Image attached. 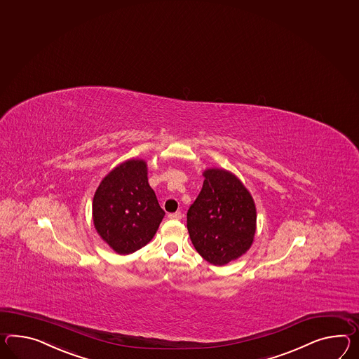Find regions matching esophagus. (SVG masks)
Masks as SVG:
<instances>
[{
	"mask_svg": "<svg viewBox=\"0 0 359 359\" xmlns=\"http://www.w3.org/2000/svg\"><path fill=\"white\" fill-rule=\"evenodd\" d=\"M168 218L180 220V219L183 218V214H182L180 211H176V212H171V214H168Z\"/></svg>",
	"mask_w": 359,
	"mask_h": 359,
	"instance_id": "obj_1",
	"label": "esophagus"
}]
</instances>
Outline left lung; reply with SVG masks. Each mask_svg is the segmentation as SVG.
I'll use <instances>...</instances> for the list:
<instances>
[{
    "instance_id": "1",
    "label": "left lung",
    "mask_w": 359,
    "mask_h": 359,
    "mask_svg": "<svg viewBox=\"0 0 359 359\" xmlns=\"http://www.w3.org/2000/svg\"><path fill=\"white\" fill-rule=\"evenodd\" d=\"M201 192L187 212V228L203 259L223 266L250 248L255 233V205L236 176L226 170L203 172Z\"/></svg>"
}]
</instances>
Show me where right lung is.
I'll use <instances>...</instances> for the list:
<instances>
[{
  "mask_svg": "<svg viewBox=\"0 0 359 359\" xmlns=\"http://www.w3.org/2000/svg\"><path fill=\"white\" fill-rule=\"evenodd\" d=\"M163 217L148 183L147 163L141 159L115 167L95 193V227L118 254L133 253L148 244Z\"/></svg>",
  "mask_w": 359,
  "mask_h": 359,
  "instance_id": "obj_1",
  "label": "right lung"
}]
</instances>
